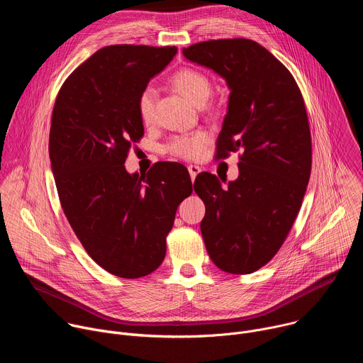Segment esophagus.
<instances>
[{"label": "esophagus", "mask_w": 363, "mask_h": 363, "mask_svg": "<svg viewBox=\"0 0 363 363\" xmlns=\"http://www.w3.org/2000/svg\"><path fill=\"white\" fill-rule=\"evenodd\" d=\"M188 171H189V175H191V179L194 181L196 178V175L201 172V168L198 165H189L188 167Z\"/></svg>", "instance_id": "obj_1"}]
</instances>
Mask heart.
<instances>
[{
	"label": "heart",
	"mask_w": 363,
	"mask_h": 363,
	"mask_svg": "<svg viewBox=\"0 0 363 363\" xmlns=\"http://www.w3.org/2000/svg\"><path fill=\"white\" fill-rule=\"evenodd\" d=\"M172 84L177 90L184 94L191 103L196 106H202L211 94V83L205 74L194 69H182L177 72L172 77ZM155 100L157 91L153 87H145L138 99V111L140 119L149 123L153 118ZM210 142V135L206 132H195L188 135H178L171 139L167 145V150L177 158L182 160H198L202 157L206 143Z\"/></svg>",
	"instance_id": "b5f03b06"
}]
</instances>
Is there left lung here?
Segmentation results:
<instances>
[{
	"instance_id": "left-lung-1",
	"label": "left lung",
	"mask_w": 363,
	"mask_h": 363,
	"mask_svg": "<svg viewBox=\"0 0 363 363\" xmlns=\"http://www.w3.org/2000/svg\"><path fill=\"white\" fill-rule=\"evenodd\" d=\"M182 53L230 89L217 158L241 149L240 175L223 186L201 172L194 189L205 203L201 233L213 263L250 274L279 251L303 202L312 169L304 101L291 73L252 40L202 41Z\"/></svg>"
}]
</instances>
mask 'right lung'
Here are the masks:
<instances>
[{
	"label": "right lung",
	"instance_id": "right-lung-1",
	"mask_svg": "<svg viewBox=\"0 0 363 363\" xmlns=\"http://www.w3.org/2000/svg\"><path fill=\"white\" fill-rule=\"evenodd\" d=\"M177 53L103 47L67 77L55 103L48 152L62 208L87 254L122 279L161 266L178 205L192 192L181 164L158 162L145 175L125 168L143 136L139 94Z\"/></svg>",
	"mask_w": 363,
	"mask_h": 363
}]
</instances>
